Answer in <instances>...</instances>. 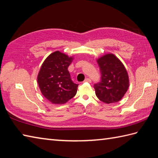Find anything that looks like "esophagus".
I'll use <instances>...</instances> for the list:
<instances>
[{
	"mask_svg": "<svg viewBox=\"0 0 158 158\" xmlns=\"http://www.w3.org/2000/svg\"><path fill=\"white\" fill-rule=\"evenodd\" d=\"M85 82H88V83H91V79H90L89 78H86L85 80H84Z\"/></svg>",
	"mask_w": 158,
	"mask_h": 158,
	"instance_id": "esophagus-1",
	"label": "esophagus"
}]
</instances>
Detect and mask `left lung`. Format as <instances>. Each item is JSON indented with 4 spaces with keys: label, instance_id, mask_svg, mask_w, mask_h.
I'll return each mask as SVG.
<instances>
[{
    "label": "left lung",
    "instance_id": "obj_1",
    "mask_svg": "<svg viewBox=\"0 0 158 158\" xmlns=\"http://www.w3.org/2000/svg\"><path fill=\"white\" fill-rule=\"evenodd\" d=\"M101 72V81L94 85L95 93L102 102H117L129 88V77L123 64L113 53H106L97 59Z\"/></svg>",
    "mask_w": 158,
    "mask_h": 158
}]
</instances>
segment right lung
I'll use <instances>...</instances> for the list:
<instances>
[{"instance_id": "right-lung-1", "label": "right lung", "mask_w": 158, "mask_h": 158, "mask_svg": "<svg viewBox=\"0 0 158 158\" xmlns=\"http://www.w3.org/2000/svg\"><path fill=\"white\" fill-rule=\"evenodd\" d=\"M73 59V56L56 51L42 64L37 83L43 96L52 104L62 105L76 95L79 85L72 81L68 70Z\"/></svg>"}]
</instances>
